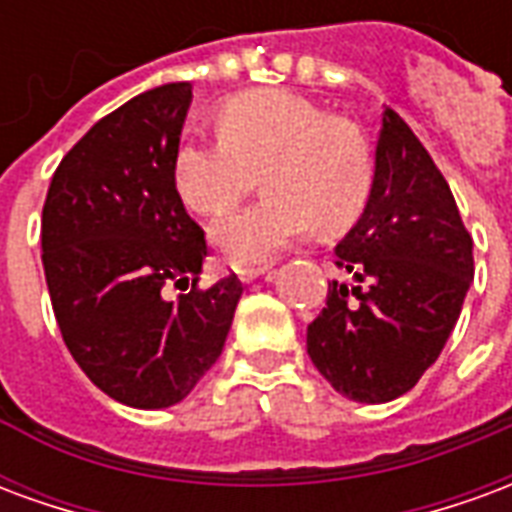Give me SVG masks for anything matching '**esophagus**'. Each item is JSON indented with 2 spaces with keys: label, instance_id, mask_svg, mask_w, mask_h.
<instances>
[{
  "label": "esophagus",
  "instance_id": "1",
  "mask_svg": "<svg viewBox=\"0 0 512 512\" xmlns=\"http://www.w3.org/2000/svg\"><path fill=\"white\" fill-rule=\"evenodd\" d=\"M271 271V266H252V268H238V277H241V282H252V279H257L260 274H268Z\"/></svg>",
  "mask_w": 512,
  "mask_h": 512
}]
</instances>
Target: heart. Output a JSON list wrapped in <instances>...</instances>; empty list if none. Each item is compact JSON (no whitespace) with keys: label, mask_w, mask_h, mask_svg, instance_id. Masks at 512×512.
<instances>
[{"label":"heart","mask_w":512,"mask_h":512,"mask_svg":"<svg viewBox=\"0 0 512 512\" xmlns=\"http://www.w3.org/2000/svg\"><path fill=\"white\" fill-rule=\"evenodd\" d=\"M216 139H186L172 158L180 200L216 216L266 183V197L213 224L211 238L230 263H263L321 227L340 233L365 211L373 158L348 117L326 115L290 90H246L216 112Z\"/></svg>","instance_id":"obj_1"}]
</instances>
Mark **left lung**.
Returning a JSON list of instances; mask_svg holds the SVG:
<instances>
[{
  "mask_svg": "<svg viewBox=\"0 0 512 512\" xmlns=\"http://www.w3.org/2000/svg\"><path fill=\"white\" fill-rule=\"evenodd\" d=\"M334 255L348 277L329 282L326 307L307 326L312 365L359 403L406 395L458 323L474 257L441 169L389 106L370 200Z\"/></svg>",
  "mask_w": 512,
  "mask_h": 512,
  "instance_id": "8db88e82",
  "label": "left lung"
}]
</instances>
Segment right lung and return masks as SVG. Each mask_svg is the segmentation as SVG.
Wrapping results in <instances>:
<instances>
[{
    "label": "right lung",
    "instance_id": "right-lung-1",
    "mask_svg": "<svg viewBox=\"0 0 512 512\" xmlns=\"http://www.w3.org/2000/svg\"><path fill=\"white\" fill-rule=\"evenodd\" d=\"M189 104V82L164 84L101 117L54 169L43 202L62 340L84 376L134 408L189 395L222 356L244 293L235 274L200 288L208 244L172 180Z\"/></svg>",
    "mask_w": 512,
    "mask_h": 512
}]
</instances>
